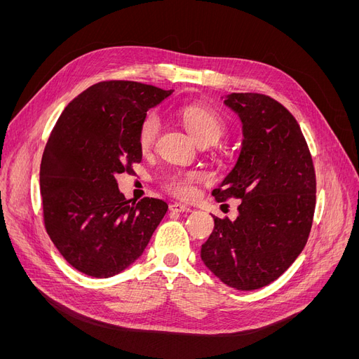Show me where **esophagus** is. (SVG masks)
<instances>
[{
  "mask_svg": "<svg viewBox=\"0 0 359 359\" xmlns=\"http://www.w3.org/2000/svg\"><path fill=\"white\" fill-rule=\"evenodd\" d=\"M170 211H172V212H192V208H189L187 205L176 202V203L170 205Z\"/></svg>",
  "mask_w": 359,
  "mask_h": 359,
  "instance_id": "34e87169",
  "label": "esophagus"
}]
</instances>
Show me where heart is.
<instances>
[{
    "label": "heart",
    "instance_id": "b5f03b06",
    "mask_svg": "<svg viewBox=\"0 0 359 359\" xmlns=\"http://www.w3.org/2000/svg\"><path fill=\"white\" fill-rule=\"evenodd\" d=\"M180 119L186 126L187 132L199 144L217 142L222 132L224 123L221 118L211 109L199 104L184 106L180 110ZM160 130V119L157 113H148L138 128V145L142 151H149L154 147ZM201 179L199 173H173L165 179V187L168 192L179 198H189L194 195V184Z\"/></svg>",
    "mask_w": 359,
    "mask_h": 359
}]
</instances>
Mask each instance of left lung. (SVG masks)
<instances>
[{
  "instance_id": "1",
  "label": "left lung",
  "mask_w": 359,
  "mask_h": 359,
  "mask_svg": "<svg viewBox=\"0 0 359 359\" xmlns=\"http://www.w3.org/2000/svg\"><path fill=\"white\" fill-rule=\"evenodd\" d=\"M224 104L240 118L238 158L212 195L241 199L234 221L214 217L201 259L240 291L269 285L303 252L316 208L310 149L291 113L265 94L231 93Z\"/></svg>"
}]
</instances>
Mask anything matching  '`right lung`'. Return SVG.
I'll list each match as a JSON object with an SVG mask.
<instances>
[{
    "instance_id": "right-lung-1",
    "label": "right lung",
    "mask_w": 359,
    "mask_h": 359,
    "mask_svg": "<svg viewBox=\"0 0 359 359\" xmlns=\"http://www.w3.org/2000/svg\"><path fill=\"white\" fill-rule=\"evenodd\" d=\"M173 90L137 81H102L62 111L43 151L45 229L72 268L110 278L144 253L168 205L126 201L116 176L141 163L138 128Z\"/></svg>"
}]
</instances>
